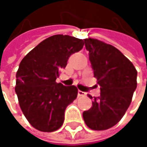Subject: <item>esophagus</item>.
<instances>
[{"instance_id": "34e87169", "label": "esophagus", "mask_w": 147, "mask_h": 147, "mask_svg": "<svg viewBox=\"0 0 147 147\" xmlns=\"http://www.w3.org/2000/svg\"><path fill=\"white\" fill-rule=\"evenodd\" d=\"M86 95V93L81 91V90H78V96L79 97H82V96H85Z\"/></svg>"}]
</instances>
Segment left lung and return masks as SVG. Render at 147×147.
Instances as JSON below:
<instances>
[{
  "label": "left lung",
  "mask_w": 147,
  "mask_h": 147,
  "mask_svg": "<svg viewBox=\"0 0 147 147\" xmlns=\"http://www.w3.org/2000/svg\"><path fill=\"white\" fill-rule=\"evenodd\" d=\"M84 42L100 86V96L94 98L92 107L82 117L89 129L105 130L116 125L128 110L137 87V71L115 47L94 38Z\"/></svg>",
  "instance_id": "1"
}]
</instances>
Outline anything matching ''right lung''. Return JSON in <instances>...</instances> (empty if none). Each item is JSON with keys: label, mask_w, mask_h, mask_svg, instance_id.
I'll list each match as a JSON object with an SVG mask.
<instances>
[{"label": "right lung", "mask_w": 147, "mask_h": 147, "mask_svg": "<svg viewBox=\"0 0 147 147\" xmlns=\"http://www.w3.org/2000/svg\"><path fill=\"white\" fill-rule=\"evenodd\" d=\"M82 39L67 35L52 36L22 59L16 74L19 106L32 127L42 132L59 129L66 107L76 99L77 88L56 82L69 57L79 52Z\"/></svg>", "instance_id": "1"}]
</instances>
